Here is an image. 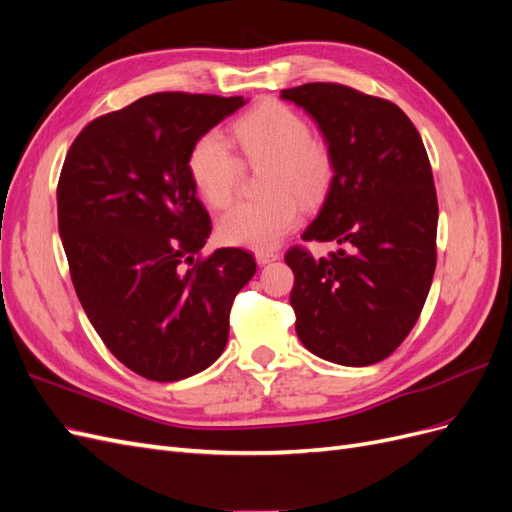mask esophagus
<instances>
[{"mask_svg":"<svg viewBox=\"0 0 512 512\" xmlns=\"http://www.w3.org/2000/svg\"><path fill=\"white\" fill-rule=\"evenodd\" d=\"M277 258H280V254H275V252H256V262L260 267L269 265V262H275Z\"/></svg>","mask_w":512,"mask_h":512,"instance_id":"34e87169","label":"esophagus"}]
</instances>
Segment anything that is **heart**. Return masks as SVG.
I'll list each match as a JSON object with an SVG mask.
<instances>
[{"label": "heart", "mask_w": 512, "mask_h": 512, "mask_svg": "<svg viewBox=\"0 0 512 512\" xmlns=\"http://www.w3.org/2000/svg\"><path fill=\"white\" fill-rule=\"evenodd\" d=\"M247 166H267L258 203H243L220 220V237L230 245L271 250L301 220V203L314 205L327 192L333 158L318 138L309 136L307 121L282 102H262L232 126ZM190 177L213 209H226L237 196L243 166L220 134L200 136L192 147Z\"/></svg>", "instance_id": "obj_1"}]
</instances>
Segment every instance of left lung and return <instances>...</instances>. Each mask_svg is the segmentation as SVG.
Segmentation results:
<instances>
[{
    "mask_svg": "<svg viewBox=\"0 0 512 512\" xmlns=\"http://www.w3.org/2000/svg\"><path fill=\"white\" fill-rule=\"evenodd\" d=\"M316 121L333 179L305 241L342 250L314 258L292 247L290 305L301 344L324 361L365 367L412 331L436 271L438 198L421 134L401 108L337 83L284 89Z\"/></svg>",
    "mask_w": 512,
    "mask_h": 512,
    "instance_id": "left-lung-1",
    "label": "left lung"
}]
</instances>
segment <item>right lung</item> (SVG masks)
I'll return each instance as SVG.
<instances>
[{
	"instance_id": "add662e5",
	"label": "right lung",
	"mask_w": 512,
	"mask_h": 512,
	"mask_svg": "<svg viewBox=\"0 0 512 512\" xmlns=\"http://www.w3.org/2000/svg\"><path fill=\"white\" fill-rule=\"evenodd\" d=\"M241 96L153 94L94 119L72 143L57 185L59 237L72 284L106 348L156 382L218 361L237 292L256 260L203 250L211 220L188 160Z\"/></svg>"
}]
</instances>
